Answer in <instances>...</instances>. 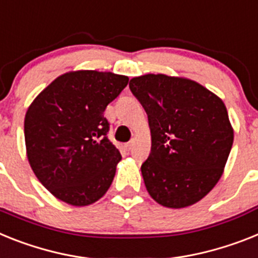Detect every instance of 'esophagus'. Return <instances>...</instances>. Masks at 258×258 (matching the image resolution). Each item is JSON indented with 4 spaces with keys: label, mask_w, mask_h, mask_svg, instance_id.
<instances>
[{
    "label": "esophagus",
    "mask_w": 258,
    "mask_h": 258,
    "mask_svg": "<svg viewBox=\"0 0 258 258\" xmlns=\"http://www.w3.org/2000/svg\"><path fill=\"white\" fill-rule=\"evenodd\" d=\"M133 146H134V142H128V143H127V144H124L125 151H130V149L133 148Z\"/></svg>",
    "instance_id": "esophagus-1"
}]
</instances>
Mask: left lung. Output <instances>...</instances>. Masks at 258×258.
I'll return each mask as SVG.
<instances>
[{"label":"left lung","mask_w":258,"mask_h":258,"mask_svg":"<svg viewBox=\"0 0 258 258\" xmlns=\"http://www.w3.org/2000/svg\"><path fill=\"white\" fill-rule=\"evenodd\" d=\"M130 89L151 130V153L142 165L147 191L169 209L199 202L220 179L232 148L224 102L199 82L162 73L134 77Z\"/></svg>","instance_id":"obj_1"}]
</instances>
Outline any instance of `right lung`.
Wrapping results in <instances>:
<instances>
[{"label": "right lung", "instance_id": "add662e5", "mask_svg": "<svg viewBox=\"0 0 258 258\" xmlns=\"http://www.w3.org/2000/svg\"><path fill=\"white\" fill-rule=\"evenodd\" d=\"M128 77L71 71L39 93L25 115L26 156L32 172L55 198L89 206L109 190L122 160L107 138L106 106Z\"/></svg>", "mask_w": 258, "mask_h": 258}]
</instances>
